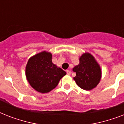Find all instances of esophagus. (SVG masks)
Wrapping results in <instances>:
<instances>
[{
    "instance_id": "34e87169",
    "label": "esophagus",
    "mask_w": 124,
    "mask_h": 124,
    "mask_svg": "<svg viewBox=\"0 0 124 124\" xmlns=\"http://www.w3.org/2000/svg\"><path fill=\"white\" fill-rule=\"evenodd\" d=\"M66 73H67V74H68V75H70L71 73V71H70V70H67V71H66Z\"/></svg>"
}]
</instances>
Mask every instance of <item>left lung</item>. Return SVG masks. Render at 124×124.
Masks as SVG:
<instances>
[{"mask_svg":"<svg viewBox=\"0 0 124 124\" xmlns=\"http://www.w3.org/2000/svg\"><path fill=\"white\" fill-rule=\"evenodd\" d=\"M77 84L84 90H91L97 85L101 78V70L94 57L85 53L80 58V63L73 69Z\"/></svg>","mask_w":124,"mask_h":124,"instance_id":"1","label":"left lung"}]
</instances>
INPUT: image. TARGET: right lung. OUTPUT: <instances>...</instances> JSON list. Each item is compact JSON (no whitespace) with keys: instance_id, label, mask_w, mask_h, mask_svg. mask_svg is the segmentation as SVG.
Here are the masks:
<instances>
[{"instance_id":"right-lung-1","label":"right lung","mask_w":124,"mask_h":124,"mask_svg":"<svg viewBox=\"0 0 124 124\" xmlns=\"http://www.w3.org/2000/svg\"><path fill=\"white\" fill-rule=\"evenodd\" d=\"M52 54L43 51L29 59L26 68L28 81L33 88L42 93L55 88L66 73L53 64Z\"/></svg>"}]
</instances>
